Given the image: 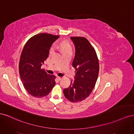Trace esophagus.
<instances>
[{"instance_id": "esophagus-1", "label": "esophagus", "mask_w": 134, "mask_h": 134, "mask_svg": "<svg viewBox=\"0 0 134 134\" xmlns=\"http://www.w3.org/2000/svg\"><path fill=\"white\" fill-rule=\"evenodd\" d=\"M57 78H58V79L59 80H62V78H61V77H60V76H58Z\"/></svg>"}]
</instances>
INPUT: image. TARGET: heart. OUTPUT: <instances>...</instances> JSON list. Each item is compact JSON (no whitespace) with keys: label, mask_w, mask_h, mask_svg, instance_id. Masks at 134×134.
I'll return each instance as SVG.
<instances>
[{"label":"heart","mask_w":134,"mask_h":134,"mask_svg":"<svg viewBox=\"0 0 134 134\" xmlns=\"http://www.w3.org/2000/svg\"><path fill=\"white\" fill-rule=\"evenodd\" d=\"M56 47H57V48H58L59 49L63 52V54L68 53V52H72V51L71 44L68 41H62L59 44V45H56ZM54 50H55L54 47H52L50 51V54H53Z\"/></svg>","instance_id":"1"}]
</instances>
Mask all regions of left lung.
I'll use <instances>...</instances> for the list:
<instances>
[{
  "mask_svg": "<svg viewBox=\"0 0 134 134\" xmlns=\"http://www.w3.org/2000/svg\"><path fill=\"white\" fill-rule=\"evenodd\" d=\"M75 57L72 66L75 69L74 80L63 90L65 97L72 102L82 101L94 88L99 73V62L94 48L85 37H72Z\"/></svg>",
  "mask_w": 134,
  "mask_h": 134,
  "instance_id": "8db88e82",
  "label": "left lung"
}]
</instances>
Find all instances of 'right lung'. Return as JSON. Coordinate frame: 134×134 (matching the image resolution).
Listing matches in <instances>:
<instances>
[{"mask_svg": "<svg viewBox=\"0 0 134 134\" xmlns=\"http://www.w3.org/2000/svg\"><path fill=\"white\" fill-rule=\"evenodd\" d=\"M59 36L40 34L32 37L22 50L19 63L20 78L30 94L35 97L48 95L55 85V76L41 69L50 47Z\"/></svg>", "mask_w": 134, "mask_h": 134, "instance_id": "1", "label": "right lung"}]
</instances>
